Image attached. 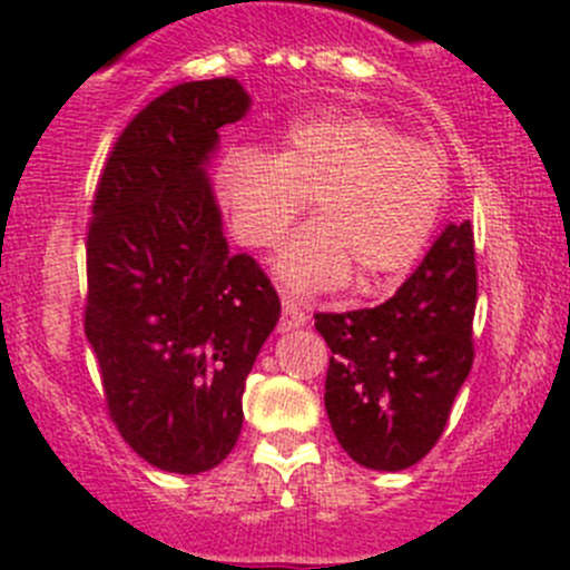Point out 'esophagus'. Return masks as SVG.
I'll return each instance as SVG.
<instances>
[{
  "label": "esophagus",
  "mask_w": 570,
  "mask_h": 570,
  "mask_svg": "<svg viewBox=\"0 0 570 570\" xmlns=\"http://www.w3.org/2000/svg\"><path fill=\"white\" fill-rule=\"evenodd\" d=\"M281 306H284V317H281V331H292V327L306 325L308 314H306V308H303L301 303L295 301V297L284 295V297H281Z\"/></svg>",
  "instance_id": "obj_1"
}]
</instances>
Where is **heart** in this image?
Returning a JSON list of instances; mask_svg holds the SVG:
<instances>
[{
	"mask_svg": "<svg viewBox=\"0 0 570 570\" xmlns=\"http://www.w3.org/2000/svg\"><path fill=\"white\" fill-rule=\"evenodd\" d=\"M234 237L273 248L308 200L317 220L275 258L292 289H336L355 275L361 295L389 292L428 248L446 198V165L375 115L297 120L275 154L234 148L215 176Z\"/></svg>",
	"mask_w": 570,
	"mask_h": 570,
	"instance_id": "heart-1",
	"label": "heart"
}]
</instances>
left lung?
<instances>
[{
  "label": "left lung",
  "mask_w": 570,
  "mask_h": 570,
  "mask_svg": "<svg viewBox=\"0 0 570 570\" xmlns=\"http://www.w3.org/2000/svg\"><path fill=\"white\" fill-rule=\"evenodd\" d=\"M471 223H450L394 297L314 314L331 347L325 411L342 450L375 471L419 463L450 419L474 361Z\"/></svg>",
  "instance_id": "left-lung-1"
}]
</instances>
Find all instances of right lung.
Segmentation results:
<instances>
[{"mask_svg":"<svg viewBox=\"0 0 570 570\" xmlns=\"http://www.w3.org/2000/svg\"><path fill=\"white\" fill-rule=\"evenodd\" d=\"M248 107L232 77L176 85L120 131L94 195L85 336L118 433L174 474L234 450L245 377L281 317L256 258L228 250L206 176L217 129Z\"/></svg>","mask_w":570,"mask_h":570,"instance_id":"obj_1","label":"right lung"}]
</instances>
